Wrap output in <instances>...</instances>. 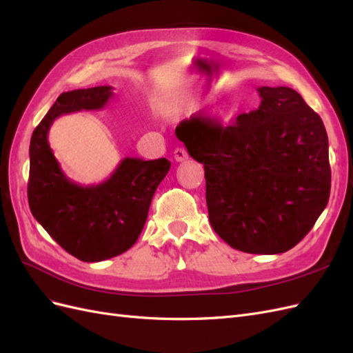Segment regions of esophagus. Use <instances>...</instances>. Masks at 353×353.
Segmentation results:
<instances>
[{
    "label": "esophagus",
    "mask_w": 353,
    "mask_h": 353,
    "mask_svg": "<svg viewBox=\"0 0 353 353\" xmlns=\"http://www.w3.org/2000/svg\"><path fill=\"white\" fill-rule=\"evenodd\" d=\"M174 159H175L176 161H184V160H187V159H188L187 151H185L183 147H178V148L174 151Z\"/></svg>",
    "instance_id": "obj_1"
}]
</instances>
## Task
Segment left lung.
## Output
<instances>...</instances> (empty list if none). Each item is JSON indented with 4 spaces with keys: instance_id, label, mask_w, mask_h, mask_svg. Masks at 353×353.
Returning a JSON list of instances; mask_svg holds the SVG:
<instances>
[{
    "instance_id": "8db88e82",
    "label": "left lung",
    "mask_w": 353,
    "mask_h": 353,
    "mask_svg": "<svg viewBox=\"0 0 353 353\" xmlns=\"http://www.w3.org/2000/svg\"><path fill=\"white\" fill-rule=\"evenodd\" d=\"M260 107L233 125L194 117L175 133L205 166L215 233L248 254L287 252L330 199L328 137L321 117L290 88H256Z\"/></svg>"
}]
</instances>
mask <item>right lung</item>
<instances>
[{
    "label": "right lung",
    "mask_w": 353,
    "mask_h": 353,
    "mask_svg": "<svg viewBox=\"0 0 353 353\" xmlns=\"http://www.w3.org/2000/svg\"><path fill=\"white\" fill-rule=\"evenodd\" d=\"M111 97V85L63 92L35 128L30 145L31 212L66 252L85 263L112 259L138 241L151 200L170 169L165 157H126L108 179L88 187L63 174L47 141L52 123L62 114L101 110Z\"/></svg>",
    "instance_id": "obj_1"
}]
</instances>
